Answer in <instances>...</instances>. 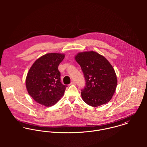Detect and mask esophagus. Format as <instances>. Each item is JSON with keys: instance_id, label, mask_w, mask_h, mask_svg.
<instances>
[{"instance_id": "esophagus-1", "label": "esophagus", "mask_w": 147, "mask_h": 147, "mask_svg": "<svg viewBox=\"0 0 147 147\" xmlns=\"http://www.w3.org/2000/svg\"><path fill=\"white\" fill-rule=\"evenodd\" d=\"M75 84H76V83H75L74 81H72L70 84H71V85H75Z\"/></svg>"}]
</instances>
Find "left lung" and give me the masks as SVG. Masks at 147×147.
Segmentation results:
<instances>
[{
    "label": "left lung",
    "mask_w": 147,
    "mask_h": 147,
    "mask_svg": "<svg viewBox=\"0 0 147 147\" xmlns=\"http://www.w3.org/2000/svg\"><path fill=\"white\" fill-rule=\"evenodd\" d=\"M76 61L81 67L85 80L82 90L84 102L93 107L107 103L112 98L117 85L115 71L102 55L94 51L79 53Z\"/></svg>",
    "instance_id": "8db88e82"
}]
</instances>
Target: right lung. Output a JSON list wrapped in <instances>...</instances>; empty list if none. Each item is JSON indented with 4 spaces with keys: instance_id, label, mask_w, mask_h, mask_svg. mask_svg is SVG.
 Instances as JSON below:
<instances>
[{
    "instance_id": "1",
    "label": "right lung",
    "mask_w": 147,
    "mask_h": 147,
    "mask_svg": "<svg viewBox=\"0 0 147 147\" xmlns=\"http://www.w3.org/2000/svg\"><path fill=\"white\" fill-rule=\"evenodd\" d=\"M64 58V54L49 53L37 59L30 67L26 78V87L37 102L51 106L63 96L67 86L61 82L58 66Z\"/></svg>"
}]
</instances>
